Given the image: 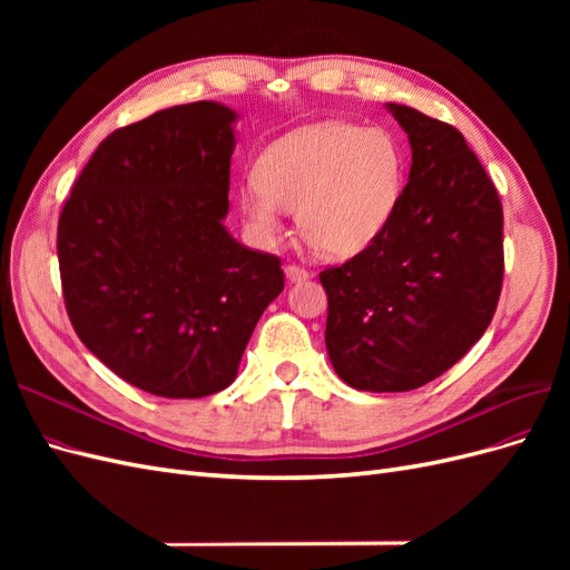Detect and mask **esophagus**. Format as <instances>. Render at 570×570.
<instances>
[{"label": "esophagus", "instance_id": "1", "mask_svg": "<svg viewBox=\"0 0 570 570\" xmlns=\"http://www.w3.org/2000/svg\"><path fill=\"white\" fill-rule=\"evenodd\" d=\"M285 275H287V281L289 283H302V281H308V273L306 268H302V266H295V264H289V266H285Z\"/></svg>", "mask_w": 570, "mask_h": 570}]
</instances>
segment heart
I'll use <instances>...</instances> for the list:
<instances>
[{"mask_svg": "<svg viewBox=\"0 0 570 570\" xmlns=\"http://www.w3.org/2000/svg\"><path fill=\"white\" fill-rule=\"evenodd\" d=\"M404 180V149L390 130L327 120L273 142L239 193V206L258 237L281 233L283 209L297 214L314 249L352 256L387 228Z\"/></svg>", "mask_w": 570, "mask_h": 570, "instance_id": "b5f03b06", "label": "heart"}]
</instances>
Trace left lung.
Returning a JSON list of instances; mask_svg holds the SVG:
<instances>
[{
	"mask_svg": "<svg viewBox=\"0 0 570 570\" xmlns=\"http://www.w3.org/2000/svg\"><path fill=\"white\" fill-rule=\"evenodd\" d=\"M411 145L409 183L387 228L342 266L325 268V347L354 390L409 392L488 331L504 278V214L463 135L387 105Z\"/></svg>",
	"mask_w": 570,
	"mask_h": 570,
	"instance_id": "1",
	"label": "left lung"
}]
</instances>
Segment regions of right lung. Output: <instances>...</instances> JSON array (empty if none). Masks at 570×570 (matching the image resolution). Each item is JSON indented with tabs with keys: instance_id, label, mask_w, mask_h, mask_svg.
I'll return each instance as SVG.
<instances>
[{
	"instance_id": "obj_1",
	"label": "right lung",
	"mask_w": 570,
	"mask_h": 570,
	"mask_svg": "<svg viewBox=\"0 0 570 570\" xmlns=\"http://www.w3.org/2000/svg\"><path fill=\"white\" fill-rule=\"evenodd\" d=\"M235 120L193 101L114 130L59 216L73 331L118 377L168 400L226 390L285 287L278 256L223 226Z\"/></svg>"
}]
</instances>
